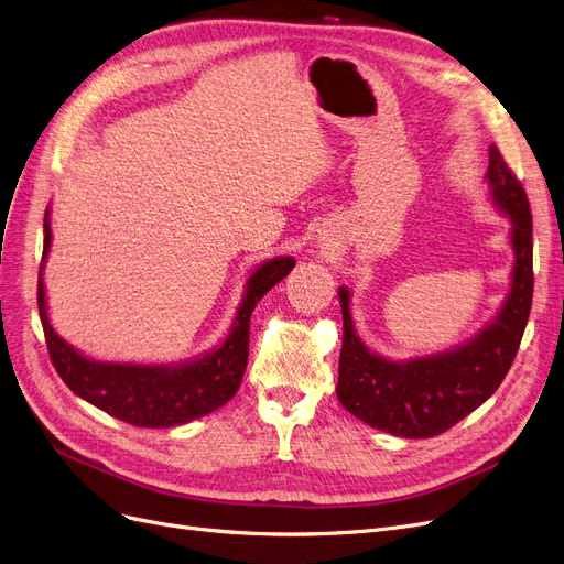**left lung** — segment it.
<instances>
[{
    "instance_id": "1",
    "label": "left lung",
    "mask_w": 564,
    "mask_h": 564,
    "mask_svg": "<svg viewBox=\"0 0 564 564\" xmlns=\"http://www.w3.org/2000/svg\"><path fill=\"white\" fill-rule=\"evenodd\" d=\"M488 181L495 204L513 220L516 267L502 311L476 339L442 356L411 362L386 360L358 339L348 311V290H339L344 341L337 398L371 427L406 440L442 434L481 406L511 369L532 308V212L523 183L497 145H490Z\"/></svg>"
}]
</instances>
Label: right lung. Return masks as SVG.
Listing matches in <instances>:
<instances>
[{"label": "right lung", "instance_id": "obj_1", "mask_svg": "<svg viewBox=\"0 0 564 564\" xmlns=\"http://www.w3.org/2000/svg\"><path fill=\"white\" fill-rule=\"evenodd\" d=\"M51 246V220L44 216V258L39 267L36 304L41 325L48 344V356L59 379L78 398L107 411L118 421L137 427H174L191 423L199 415L216 411L235 398L241 386L248 362V327L250 314L267 290L274 288L295 267L293 258H276L264 262L248 279L246 297L239 306L237 323L227 341L206 352L204 358L183 367H141L118 362H95L62 341L48 323L46 293L41 269Z\"/></svg>", "mask_w": 564, "mask_h": 564}]
</instances>
